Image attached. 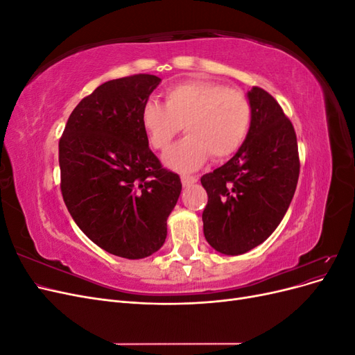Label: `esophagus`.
Masks as SVG:
<instances>
[{"mask_svg":"<svg viewBox=\"0 0 355 355\" xmlns=\"http://www.w3.org/2000/svg\"><path fill=\"white\" fill-rule=\"evenodd\" d=\"M180 180H182V185H184V187H191V185L196 184L197 178H194V176H182Z\"/></svg>","mask_w":355,"mask_h":355,"instance_id":"obj_1","label":"esophagus"}]
</instances>
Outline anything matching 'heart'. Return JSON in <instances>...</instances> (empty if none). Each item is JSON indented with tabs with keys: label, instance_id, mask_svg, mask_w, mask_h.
Wrapping results in <instances>:
<instances>
[{
	"label": "heart",
	"instance_id": "1",
	"mask_svg": "<svg viewBox=\"0 0 355 355\" xmlns=\"http://www.w3.org/2000/svg\"><path fill=\"white\" fill-rule=\"evenodd\" d=\"M166 102L144 105L141 123L154 149L164 151L182 130L187 137L164 154V164L182 173L200 168L209 157L225 159L244 144L252 124L247 96L214 81H187L166 90Z\"/></svg>",
	"mask_w": 355,
	"mask_h": 355
}]
</instances>
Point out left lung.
<instances>
[{"label":"left lung","instance_id":"obj_1","mask_svg":"<svg viewBox=\"0 0 355 355\" xmlns=\"http://www.w3.org/2000/svg\"><path fill=\"white\" fill-rule=\"evenodd\" d=\"M252 124L227 164L201 178L209 201L204 237L214 250L235 256L262 244L283 220L295 196L299 155L295 128L272 96L247 92Z\"/></svg>","mask_w":355,"mask_h":355}]
</instances>
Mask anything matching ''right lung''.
<instances>
[{
  "label": "right lung",
  "mask_w": 355,
  "mask_h": 355,
  "mask_svg": "<svg viewBox=\"0 0 355 355\" xmlns=\"http://www.w3.org/2000/svg\"><path fill=\"white\" fill-rule=\"evenodd\" d=\"M161 83L149 73L106 81L69 115L59 142L62 196L101 249L142 259L161 249L180 178L161 167L141 123Z\"/></svg>",
  "instance_id": "1"
}]
</instances>
